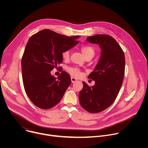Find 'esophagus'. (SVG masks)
I'll return each mask as SVG.
<instances>
[{
  "mask_svg": "<svg viewBox=\"0 0 148 148\" xmlns=\"http://www.w3.org/2000/svg\"><path fill=\"white\" fill-rule=\"evenodd\" d=\"M71 82L73 83V82H75L77 79L76 78H74V77H72L71 78Z\"/></svg>",
  "mask_w": 148,
  "mask_h": 148,
  "instance_id": "obj_1",
  "label": "esophagus"
}]
</instances>
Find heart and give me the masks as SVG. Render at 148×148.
I'll return each instance as SVG.
<instances>
[{
  "label": "heart",
  "mask_w": 148,
  "mask_h": 148,
  "mask_svg": "<svg viewBox=\"0 0 148 148\" xmlns=\"http://www.w3.org/2000/svg\"><path fill=\"white\" fill-rule=\"evenodd\" d=\"M81 52L84 56V57H86L88 56L91 57L92 58L94 56L95 53V49L91 46H84L81 47ZM62 57L64 59H68L70 57V50H65L64 51H62ZM68 71L73 75L74 77H78L81 74L80 70L76 67H70L68 69Z\"/></svg>",
  "instance_id": "b5f03b06"
}]
</instances>
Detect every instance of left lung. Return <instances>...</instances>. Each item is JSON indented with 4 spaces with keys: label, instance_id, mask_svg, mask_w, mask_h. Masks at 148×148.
Listing matches in <instances>:
<instances>
[{
    "label": "left lung",
    "instance_id": "8db88e82",
    "mask_svg": "<svg viewBox=\"0 0 148 148\" xmlns=\"http://www.w3.org/2000/svg\"><path fill=\"white\" fill-rule=\"evenodd\" d=\"M87 40L99 45L101 55L88 77L95 81V85L90 87L83 81L79 99L84 110L98 113L111 106L119 93L125 74V55L117 41L110 36L97 34L87 37Z\"/></svg>",
    "mask_w": 148,
    "mask_h": 148
}]
</instances>
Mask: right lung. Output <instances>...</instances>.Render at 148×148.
<instances>
[{"label": "right lung", "mask_w": 148, "mask_h": 148, "mask_svg": "<svg viewBox=\"0 0 148 148\" xmlns=\"http://www.w3.org/2000/svg\"><path fill=\"white\" fill-rule=\"evenodd\" d=\"M79 37L44 29L30 37L22 58V78L28 97L37 107L48 110L54 107L70 85L67 73L62 71L56 78L50 71L62 62V51L77 45Z\"/></svg>", "instance_id": "1"}]
</instances>
